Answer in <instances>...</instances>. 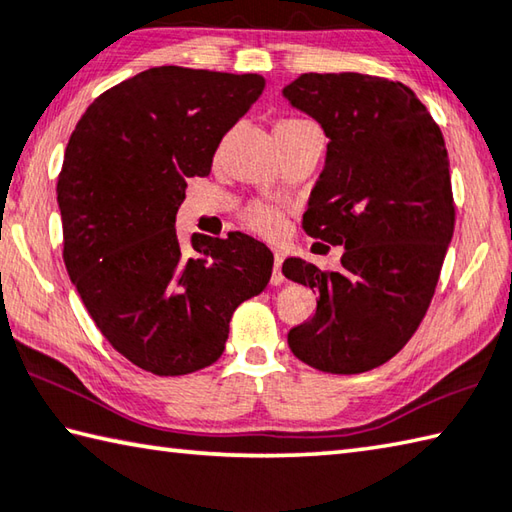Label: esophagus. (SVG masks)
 I'll use <instances>...</instances> for the list:
<instances>
[{
	"instance_id": "obj_1",
	"label": "esophagus",
	"mask_w": 512,
	"mask_h": 512,
	"mask_svg": "<svg viewBox=\"0 0 512 512\" xmlns=\"http://www.w3.org/2000/svg\"><path fill=\"white\" fill-rule=\"evenodd\" d=\"M283 281H285V276H283V256L276 254L274 267H272V285H281Z\"/></svg>"
}]
</instances>
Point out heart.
<instances>
[{
	"mask_svg": "<svg viewBox=\"0 0 512 512\" xmlns=\"http://www.w3.org/2000/svg\"><path fill=\"white\" fill-rule=\"evenodd\" d=\"M303 120H281L276 122V127H292V124H298ZM240 220L247 229L256 231L260 236L267 238H276L283 231V211L276 209L272 205H249L247 209H243L240 214Z\"/></svg>",
	"mask_w": 512,
	"mask_h": 512,
	"instance_id": "heart-1",
	"label": "heart"
}]
</instances>
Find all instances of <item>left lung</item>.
<instances>
[{
    "label": "left lung",
    "instance_id": "obj_1",
    "mask_svg": "<svg viewBox=\"0 0 512 512\" xmlns=\"http://www.w3.org/2000/svg\"><path fill=\"white\" fill-rule=\"evenodd\" d=\"M283 95L330 138L303 229L345 247L339 272L283 263L318 294L289 350L321 372H368L412 339L435 296L455 231L446 142L414 91L385 77L303 73Z\"/></svg>",
    "mask_w": 512,
    "mask_h": 512
}]
</instances>
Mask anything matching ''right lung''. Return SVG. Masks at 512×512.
I'll return each mask as SVG.
<instances>
[{
  "label": "right lung",
  "mask_w": 512,
  "mask_h": 512,
  "mask_svg": "<svg viewBox=\"0 0 512 512\" xmlns=\"http://www.w3.org/2000/svg\"><path fill=\"white\" fill-rule=\"evenodd\" d=\"M265 89L258 73L156 66L104 91L75 124L57 178L64 265L106 341L133 365L182 376L216 363L236 307L274 254L234 231L191 236L176 214L220 140Z\"/></svg>",
  "instance_id": "obj_1"
}]
</instances>
